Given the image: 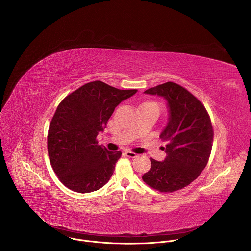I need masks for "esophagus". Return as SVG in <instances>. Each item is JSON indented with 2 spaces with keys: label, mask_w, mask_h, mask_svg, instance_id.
I'll list each match as a JSON object with an SVG mask.
<instances>
[{
  "label": "esophagus",
  "mask_w": 251,
  "mask_h": 251,
  "mask_svg": "<svg viewBox=\"0 0 251 251\" xmlns=\"http://www.w3.org/2000/svg\"><path fill=\"white\" fill-rule=\"evenodd\" d=\"M127 157H130V158H134V157H136L138 154L137 153H135V152H133V151H126V153H125Z\"/></svg>",
  "instance_id": "1"
}]
</instances>
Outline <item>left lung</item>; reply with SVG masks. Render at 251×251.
<instances>
[{
  "instance_id": "1",
  "label": "left lung",
  "mask_w": 251,
  "mask_h": 251,
  "mask_svg": "<svg viewBox=\"0 0 251 251\" xmlns=\"http://www.w3.org/2000/svg\"><path fill=\"white\" fill-rule=\"evenodd\" d=\"M144 93L163 97L170 116L159 136L166 142L167 156L163 161L150 158L151 169L142 179L160 192L177 191L197 179L209 161L214 141L211 118L203 103L179 84L166 82Z\"/></svg>"
}]
</instances>
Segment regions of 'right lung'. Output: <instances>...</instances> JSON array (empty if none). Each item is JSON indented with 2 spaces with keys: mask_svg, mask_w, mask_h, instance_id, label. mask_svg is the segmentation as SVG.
<instances>
[{
  "mask_svg": "<svg viewBox=\"0 0 251 251\" xmlns=\"http://www.w3.org/2000/svg\"><path fill=\"white\" fill-rule=\"evenodd\" d=\"M136 92L93 81L61 101L49 126L47 149L51 166L64 185L88 193L107 183L122 152L100 146L97 136L115 108Z\"/></svg>",
  "mask_w": 251,
  "mask_h": 251,
  "instance_id": "right-lung-1",
  "label": "right lung"
}]
</instances>
